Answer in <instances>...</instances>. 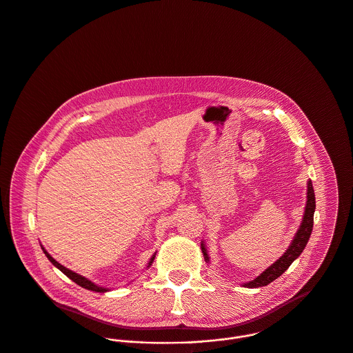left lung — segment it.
Segmentation results:
<instances>
[{
	"label": "left lung",
	"instance_id": "left-lung-1",
	"mask_svg": "<svg viewBox=\"0 0 353 353\" xmlns=\"http://www.w3.org/2000/svg\"><path fill=\"white\" fill-rule=\"evenodd\" d=\"M315 208H316V205H315L314 186H312V182L308 181V183H307V203H305L304 216H303V221H301V225H300L297 233L294 234L293 239H292V243L289 245L286 252L275 263H272L267 270H264L257 278L243 283L242 286L249 288V289L265 286V285L271 283L272 281H275L278 276H281L289 268V265L301 254V252L304 250V248H305V245H307V242L311 236L312 228H314ZM201 250H203L205 261L210 263V256H208L204 241L201 242Z\"/></svg>",
	"mask_w": 353,
	"mask_h": 353
}]
</instances>
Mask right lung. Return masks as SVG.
I'll return each mask as SVG.
<instances>
[{
  "label": "right lung",
  "mask_w": 353,
  "mask_h": 353,
  "mask_svg": "<svg viewBox=\"0 0 353 353\" xmlns=\"http://www.w3.org/2000/svg\"><path fill=\"white\" fill-rule=\"evenodd\" d=\"M42 250H43V253H45V256L49 259V261L54 265V267H57L63 274H65L71 281H74L75 283H78L79 286H82V288H85V289H88V290H93V292H100V293H105V292H110V289L108 288H103V286H99V285H96L94 282H92L90 279H88V278H85V276H82V275H79V274H77V272H74V271H71V270H68L67 267H64V265H61L59 261H56L46 250H45V248L42 246ZM154 257H156V253H153V256L150 257V260H149V263H148V265L146 267H150L152 265V263H153V260H154Z\"/></svg>",
  "instance_id": "add662e5"
}]
</instances>
